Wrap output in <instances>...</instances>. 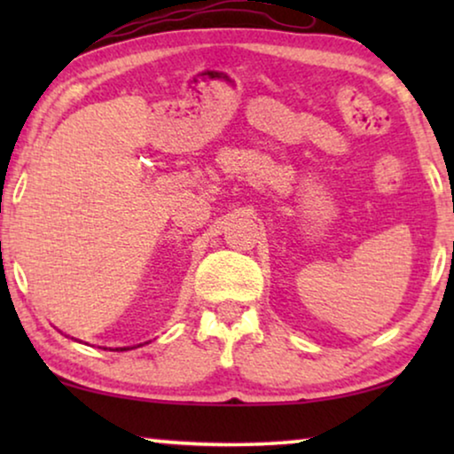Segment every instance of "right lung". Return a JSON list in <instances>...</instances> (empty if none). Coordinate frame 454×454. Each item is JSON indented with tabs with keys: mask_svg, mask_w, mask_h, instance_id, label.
<instances>
[{
	"mask_svg": "<svg viewBox=\"0 0 454 454\" xmlns=\"http://www.w3.org/2000/svg\"><path fill=\"white\" fill-rule=\"evenodd\" d=\"M120 351H128V349H126V347H123V349H120Z\"/></svg>",
	"mask_w": 454,
	"mask_h": 454,
	"instance_id": "add662e5",
	"label": "right lung"
}]
</instances>
